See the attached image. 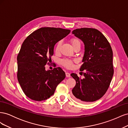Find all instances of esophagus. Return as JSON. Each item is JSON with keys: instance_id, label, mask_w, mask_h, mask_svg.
<instances>
[{"instance_id": "obj_1", "label": "esophagus", "mask_w": 128, "mask_h": 128, "mask_svg": "<svg viewBox=\"0 0 128 128\" xmlns=\"http://www.w3.org/2000/svg\"><path fill=\"white\" fill-rule=\"evenodd\" d=\"M66 76L67 77H70V73H69L68 72H66Z\"/></svg>"}]
</instances>
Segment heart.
Instances as JSON below:
<instances>
[{"label": "heart", "instance_id": "obj_1", "mask_svg": "<svg viewBox=\"0 0 128 128\" xmlns=\"http://www.w3.org/2000/svg\"><path fill=\"white\" fill-rule=\"evenodd\" d=\"M70 42H71V44L72 46L74 47H75V46L77 45H80V42L78 38H77L76 37H72L71 39L70 40ZM62 44V42L61 40L58 41L56 44L54 48V50L55 52L56 53H59L60 51V48H61V46ZM76 60L75 59H62L60 61V63L61 65L64 66V67L68 68V69H70L72 68L73 66V64L75 62Z\"/></svg>", "mask_w": 128, "mask_h": 128}]
</instances>
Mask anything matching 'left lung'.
Wrapping results in <instances>:
<instances>
[{"label":"left lung","instance_id":"1","mask_svg":"<svg viewBox=\"0 0 128 128\" xmlns=\"http://www.w3.org/2000/svg\"><path fill=\"white\" fill-rule=\"evenodd\" d=\"M72 33L82 40L85 46L83 64L80 70L84 78L76 74L71 76L76 80L72 93L77 102H91L101 98L109 88L114 74L113 51L109 42L97 29L82 28Z\"/></svg>","mask_w":128,"mask_h":128}]
</instances>
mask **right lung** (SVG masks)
Returning a JSON list of instances; mask_svg holds the SVG:
<instances>
[{
  "mask_svg": "<svg viewBox=\"0 0 128 128\" xmlns=\"http://www.w3.org/2000/svg\"><path fill=\"white\" fill-rule=\"evenodd\" d=\"M70 32L69 29L43 27L23 42L17 56V77L23 92L30 99L38 102L48 99L64 79L65 72L61 68L46 71L45 65L50 64L55 44Z\"/></svg>",
  "mask_w": 128,
  "mask_h": 128,
  "instance_id": "1",
  "label": "right lung"
}]
</instances>
